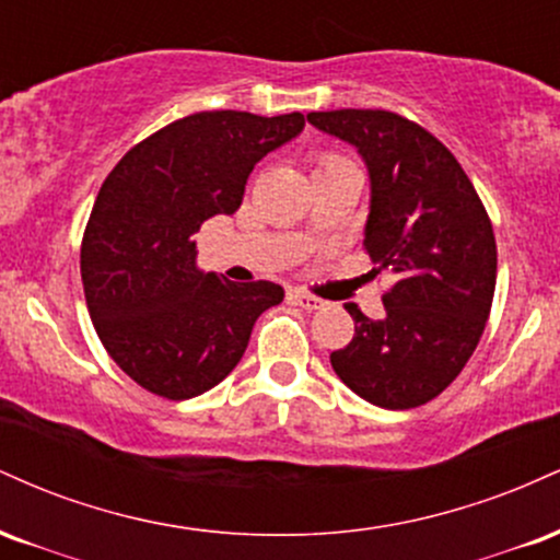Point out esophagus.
<instances>
[{
    "instance_id": "1",
    "label": "esophagus",
    "mask_w": 560,
    "mask_h": 560,
    "mask_svg": "<svg viewBox=\"0 0 560 560\" xmlns=\"http://www.w3.org/2000/svg\"><path fill=\"white\" fill-rule=\"evenodd\" d=\"M289 300H292L294 305H300L302 311H320V307H324V300L313 298V294L302 292V289H294V292L289 294Z\"/></svg>"
}]
</instances>
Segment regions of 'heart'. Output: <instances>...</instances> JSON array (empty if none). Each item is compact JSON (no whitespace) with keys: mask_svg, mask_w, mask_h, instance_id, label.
Masks as SVG:
<instances>
[{"mask_svg":"<svg viewBox=\"0 0 560 560\" xmlns=\"http://www.w3.org/2000/svg\"><path fill=\"white\" fill-rule=\"evenodd\" d=\"M329 163H342V158H324V160H320V165H329ZM320 165H318V168H320Z\"/></svg>","mask_w":560,"mask_h":560,"instance_id":"1","label":"heart"}]
</instances>
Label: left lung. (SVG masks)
<instances>
[{"label":"left lung","mask_w":560,"mask_h":560,"mask_svg":"<svg viewBox=\"0 0 560 560\" xmlns=\"http://www.w3.org/2000/svg\"><path fill=\"white\" fill-rule=\"evenodd\" d=\"M358 150L371 182L363 247L392 271L384 316L347 305L355 337L331 369L387 410L434 400L477 350L492 307L498 249L485 205L458 160L421 126L387 110L307 113Z\"/></svg>","instance_id":"1"}]
</instances>
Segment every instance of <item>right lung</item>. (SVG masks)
<instances>
[{"label": "right lung", "mask_w": 560, "mask_h": 560, "mask_svg": "<svg viewBox=\"0 0 560 560\" xmlns=\"http://www.w3.org/2000/svg\"><path fill=\"white\" fill-rule=\"evenodd\" d=\"M302 128L300 113H195L139 141L105 178L81 244L83 294L102 345L139 387L168 400L213 389L260 313L284 300L273 281L199 271L195 234L236 213L255 165Z\"/></svg>", "instance_id": "obj_1"}]
</instances>
